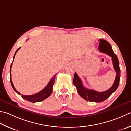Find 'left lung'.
I'll list each match as a JSON object with an SVG mask.
<instances>
[{
  "mask_svg": "<svg viewBox=\"0 0 131 131\" xmlns=\"http://www.w3.org/2000/svg\"><path fill=\"white\" fill-rule=\"evenodd\" d=\"M99 41L100 42L98 48L100 52L106 54L112 58L114 68L116 72V78L113 85L106 91L98 92L94 90H90L84 88L81 78L76 73L74 74L73 79L74 85L76 87L77 90L79 95L86 101L93 102H102L109 98L110 96L118 88L120 78V69L118 58L112 50L111 45L105 40L100 39Z\"/></svg>",
  "mask_w": 131,
  "mask_h": 131,
  "instance_id": "8db88e82",
  "label": "left lung"
}]
</instances>
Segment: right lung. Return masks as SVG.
<instances>
[{
    "mask_svg": "<svg viewBox=\"0 0 131 131\" xmlns=\"http://www.w3.org/2000/svg\"><path fill=\"white\" fill-rule=\"evenodd\" d=\"M20 48H18L17 50H16V52H15L14 56V60L15 55H16L17 52L19 50ZM14 60H13V61H14ZM12 62H13V61H12ZM12 65V63H11V67H10V79H10V81H11V85L12 86V88L14 89V90L16 91L18 94L21 95V94L19 93V92H18L16 90V89L15 88L14 84H13V83H12V79H11V74ZM56 75H54L52 79H50V81H49V82L48 84H47V86H46L45 88L43 89V90H42L41 91L38 92V93H37L36 94L32 95H21V97L23 99L26 100V101H28L30 102H32V103H35V102H39L43 101V100L45 99H47V98H48V97L51 94H52V93L53 86L54 85V80H55Z\"/></svg>",
    "mask_w": 131,
    "mask_h": 131,
    "instance_id": "right-lung-1",
    "label": "right lung"
}]
</instances>
